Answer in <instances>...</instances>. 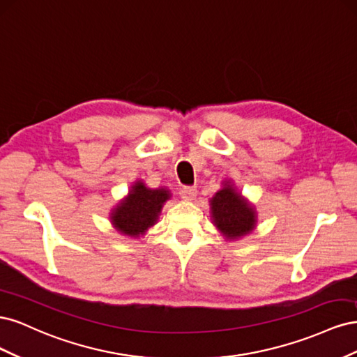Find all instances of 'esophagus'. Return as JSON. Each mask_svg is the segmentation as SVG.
Listing matches in <instances>:
<instances>
[{
  "instance_id": "1",
  "label": "esophagus",
  "mask_w": 357,
  "mask_h": 357,
  "mask_svg": "<svg viewBox=\"0 0 357 357\" xmlns=\"http://www.w3.org/2000/svg\"><path fill=\"white\" fill-rule=\"evenodd\" d=\"M180 197L185 199V201H193L197 197V189L195 188H190V186H186V188H181L180 189Z\"/></svg>"
}]
</instances>
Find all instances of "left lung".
Here are the masks:
<instances>
[{
  "mask_svg": "<svg viewBox=\"0 0 357 357\" xmlns=\"http://www.w3.org/2000/svg\"><path fill=\"white\" fill-rule=\"evenodd\" d=\"M210 219L226 241H238L252 234L257 223V211L235 186L231 178L222 181V188L210 198Z\"/></svg>",
  "mask_w": 357,
  "mask_h": 357,
  "instance_id": "1",
  "label": "left lung"
}]
</instances>
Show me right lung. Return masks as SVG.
<instances>
[{
  "mask_svg": "<svg viewBox=\"0 0 357 357\" xmlns=\"http://www.w3.org/2000/svg\"><path fill=\"white\" fill-rule=\"evenodd\" d=\"M169 198L171 192L165 186L152 189L143 180H135L128 195L112 208L109 219L119 234L137 240L158 223L162 207Z\"/></svg>",
  "mask_w": 357,
  "mask_h": 357,
  "instance_id": "right-lung-1",
  "label": "right lung"
}]
</instances>
